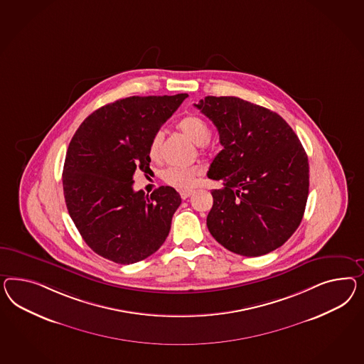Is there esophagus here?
<instances>
[{
    "instance_id": "obj_1",
    "label": "esophagus",
    "mask_w": 364,
    "mask_h": 364,
    "mask_svg": "<svg viewBox=\"0 0 364 364\" xmlns=\"http://www.w3.org/2000/svg\"><path fill=\"white\" fill-rule=\"evenodd\" d=\"M193 193V189H184V191H180V196L183 200H186L188 197L191 196Z\"/></svg>"
}]
</instances>
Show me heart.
Instances as JSON below:
<instances>
[{"label": "heart", "mask_w": 364, "mask_h": 364, "mask_svg": "<svg viewBox=\"0 0 364 364\" xmlns=\"http://www.w3.org/2000/svg\"><path fill=\"white\" fill-rule=\"evenodd\" d=\"M177 127L188 139H191L195 144L198 146H203L210 135V131L205 120H203L196 115H188L186 118L181 119ZM161 144H163V134L157 132L151 139L149 148H148V155L154 161H157L160 159ZM198 173L200 171L196 167H168L163 172L161 177L166 181V184L171 187L176 189H187V188L193 187Z\"/></svg>", "instance_id": "b5f03b06"}]
</instances>
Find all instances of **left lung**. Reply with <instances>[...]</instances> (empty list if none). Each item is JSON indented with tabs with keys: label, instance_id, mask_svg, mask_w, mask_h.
<instances>
[{
	"label": "left lung",
	"instance_id": "obj_1",
	"mask_svg": "<svg viewBox=\"0 0 364 364\" xmlns=\"http://www.w3.org/2000/svg\"><path fill=\"white\" fill-rule=\"evenodd\" d=\"M195 107L216 126L223 149L208 177L210 235L246 257L284 245L301 224L309 196V161L293 128L277 112L236 97H205Z\"/></svg>",
	"mask_w": 364,
	"mask_h": 364
}]
</instances>
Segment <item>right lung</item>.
Masks as SVG:
<instances>
[{
    "label": "right lung",
    "mask_w": 364,
    "mask_h": 364,
    "mask_svg": "<svg viewBox=\"0 0 364 364\" xmlns=\"http://www.w3.org/2000/svg\"><path fill=\"white\" fill-rule=\"evenodd\" d=\"M188 94L129 97L94 111L70 141L63 195L70 217L99 256L122 265L154 255L167 238L181 197L172 187L151 196L134 191V173L147 171L152 136Z\"/></svg>",
    "instance_id": "obj_1"
}]
</instances>
